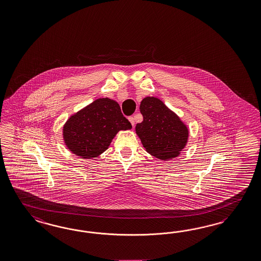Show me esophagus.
Returning <instances> with one entry per match:
<instances>
[{"instance_id":"1","label":"esophagus","mask_w":261,"mask_h":261,"mask_svg":"<svg viewBox=\"0 0 261 261\" xmlns=\"http://www.w3.org/2000/svg\"><path fill=\"white\" fill-rule=\"evenodd\" d=\"M128 120H129V122L132 123V125H133V127H134V118L133 117V116H130V117H128Z\"/></svg>"}]
</instances>
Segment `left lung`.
<instances>
[{
	"label": "left lung",
	"mask_w": 261,
	"mask_h": 261,
	"mask_svg": "<svg viewBox=\"0 0 261 261\" xmlns=\"http://www.w3.org/2000/svg\"><path fill=\"white\" fill-rule=\"evenodd\" d=\"M141 123L136 124V134L144 148L162 160L176 157L184 149L189 132L178 116L155 97H146L140 104Z\"/></svg>",
	"instance_id": "obj_1"
}]
</instances>
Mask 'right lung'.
<instances>
[{"instance_id": "1", "label": "right lung", "mask_w": 261, "mask_h": 261, "mask_svg": "<svg viewBox=\"0 0 261 261\" xmlns=\"http://www.w3.org/2000/svg\"><path fill=\"white\" fill-rule=\"evenodd\" d=\"M132 128L118 103L109 98L97 99L71 116L64 127L67 148L83 158L96 157L108 149L115 134Z\"/></svg>"}]
</instances>
